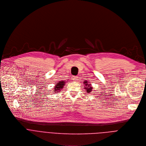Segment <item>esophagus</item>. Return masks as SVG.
<instances>
[{
    "mask_svg": "<svg viewBox=\"0 0 146 146\" xmlns=\"http://www.w3.org/2000/svg\"><path fill=\"white\" fill-rule=\"evenodd\" d=\"M72 79H73V80H74L75 81H77V80H78V76H72Z\"/></svg>",
    "mask_w": 146,
    "mask_h": 146,
    "instance_id": "34e87169",
    "label": "esophagus"
}]
</instances>
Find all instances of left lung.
<instances>
[{"instance_id": "obj_1", "label": "left lung", "mask_w": 146, "mask_h": 146, "mask_svg": "<svg viewBox=\"0 0 146 146\" xmlns=\"http://www.w3.org/2000/svg\"><path fill=\"white\" fill-rule=\"evenodd\" d=\"M84 83H85V87H84V89H86V91H87V93H90V92H91L92 91V89H93V87H91V85H90V84H87V81H85V82H84ZM86 86V88L85 87ZM89 86V87L88 88V87Z\"/></svg>"}]
</instances>
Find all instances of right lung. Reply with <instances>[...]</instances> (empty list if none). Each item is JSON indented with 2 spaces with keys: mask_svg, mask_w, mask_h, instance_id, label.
<instances>
[{
  "mask_svg": "<svg viewBox=\"0 0 146 146\" xmlns=\"http://www.w3.org/2000/svg\"><path fill=\"white\" fill-rule=\"evenodd\" d=\"M64 82H62V81H60L59 83H57V84L56 85L55 87H54V89L53 90L54 92H60L59 90H60V89H62L64 85ZM58 91H57L56 90Z\"/></svg>",
  "mask_w": 146,
  "mask_h": 146,
  "instance_id": "add662e5",
  "label": "right lung"
}]
</instances>
